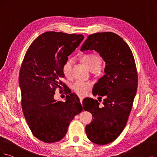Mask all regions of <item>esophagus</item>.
<instances>
[{
    "label": "esophagus",
    "instance_id": "34e87169",
    "mask_svg": "<svg viewBox=\"0 0 157 157\" xmlns=\"http://www.w3.org/2000/svg\"><path fill=\"white\" fill-rule=\"evenodd\" d=\"M79 99H80V103L82 104V100H83V99H84V97H79Z\"/></svg>",
    "mask_w": 157,
    "mask_h": 157
}]
</instances>
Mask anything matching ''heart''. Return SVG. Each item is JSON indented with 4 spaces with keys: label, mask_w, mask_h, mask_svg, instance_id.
Here are the masks:
<instances>
[{
    "label": "heart",
    "mask_w": 157,
    "mask_h": 157,
    "mask_svg": "<svg viewBox=\"0 0 157 157\" xmlns=\"http://www.w3.org/2000/svg\"><path fill=\"white\" fill-rule=\"evenodd\" d=\"M82 62L91 71L100 69L101 66V60L97 55H91L85 56L82 58ZM73 62L72 59H68L62 66V73L64 76L69 78L71 77ZM73 91L79 95H84L91 88L90 84L82 81H77L72 85Z\"/></svg>",
    "instance_id": "1"
}]
</instances>
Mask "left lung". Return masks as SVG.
I'll return each mask as SVG.
<instances>
[{
    "label": "left lung",
    "mask_w": 157,
    "mask_h": 157,
    "mask_svg": "<svg viewBox=\"0 0 157 157\" xmlns=\"http://www.w3.org/2000/svg\"><path fill=\"white\" fill-rule=\"evenodd\" d=\"M80 50H95L106 64L105 75L93 90V95L104 97V106L100 108L98 100L91 98L82 102L84 109L93 118L86 127L87 138L93 143L104 145L121 135L132 108L138 86L134 57L127 43L112 32L89 35Z\"/></svg>",
    "instance_id": "obj_1"
}]
</instances>
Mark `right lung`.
Instances as JSON below:
<instances>
[{"instance_id": "1", "label": "right lung", "mask_w": 157, "mask_h": 157, "mask_svg": "<svg viewBox=\"0 0 157 157\" xmlns=\"http://www.w3.org/2000/svg\"><path fill=\"white\" fill-rule=\"evenodd\" d=\"M83 39L80 34L48 31L37 37L24 56L18 78L22 109L31 131L42 142L63 139L70 122L82 111L75 93L66 102L53 96L58 87L65 88L62 66Z\"/></svg>"}]
</instances>
